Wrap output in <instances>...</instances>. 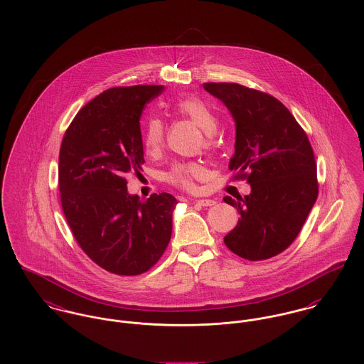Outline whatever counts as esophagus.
Instances as JSON below:
<instances>
[{
    "mask_svg": "<svg viewBox=\"0 0 364 364\" xmlns=\"http://www.w3.org/2000/svg\"><path fill=\"white\" fill-rule=\"evenodd\" d=\"M196 203L200 205V206H212L216 202L213 201V200H198V201H196Z\"/></svg>",
    "mask_w": 364,
    "mask_h": 364,
    "instance_id": "obj_1",
    "label": "esophagus"
}]
</instances>
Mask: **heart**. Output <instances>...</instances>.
Here are the masks:
<instances>
[{
    "label": "heart",
    "mask_w": 364,
    "mask_h": 364,
    "mask_svg": "<svg viewBox=\"0 0 364 364\" xmlns=\"http://www.w3.org/2000/svg\"><path fill=\"white\" fill-rule=\"evenodd\" d=\"M174 112L184 119L197 124L202 131L206 132L205 145L213 146V132L218 128V116L215 110L200 97L186 96L178 99L174 106ZM166 128L159 117H149L142 129V145L148 155H158L164 144ZM203 176V168L196 162L174 163L166 173V180L171 186L193 191L196 188V180Z\"/></svg>",
    "instance_id": "obj_1"
}]
</instances>
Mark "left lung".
Wrapping results in <instances>:
<instances>
[{"label":"left lung","instance_id":"left-lung-1","mask_svg":"<svg viewBox=\"0 0 364 364\" xmlns=\"http://www.w3.org/2000/svg\"><path fill=\"white\" fill-rule=\"evenodd\" d=\"M236 122L233 178L247 180L251 194L223 201L240 213L225 236L226 247L248 261L284 251L299 236L318 197L317 164L306 131L277 97L235 82H206Z\"/></svg>","mask_w":364,"mask_h":364}]
</instances>
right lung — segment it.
Segmentation results:
<instances>
[{
	"label": "right lung",
	"mask_w": 364,
	"mask_h": 364,
	"mask_svg": "<svg viewBox=\"0 0 364 364\" xmlns=\"http://www.w3.org/2000/svg\"><path fill=\"white\" fill-rule=\"evenodd\" d=\"M162 85L116 86L86 103L67 128L58 156L63 212L82 251L120 277L149 271L171 237L177 200L127 193V173L144 164L139 119Z\"/></svg>",
	"instance_id": "1"
}]
</instances>
